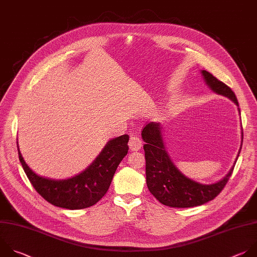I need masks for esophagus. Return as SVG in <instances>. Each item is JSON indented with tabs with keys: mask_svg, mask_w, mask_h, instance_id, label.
I'll return each mask as SVG.
<instances>
[{
	"mask_svg": "<svg viewBox=\"0 0 257 257\" xmlns=\"http://www.w3.org/2000/svg\"><path fill=\"white\" fill-rule=\"evenodd\" d=\"M142 146V141L140 140L139 137L135 136V135H132L130 137V140H129V148L130 150L132 151H138Z\"/></svg>",
	"mask_w": 257,
	"mask_h": 257,
	"instance_id": "esophagus-1",
	"label": "esophagus"
}]
</instances>
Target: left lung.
I'll list each match as a JSON object with an SVG mask.
<instances>
[{
  "label": "left lung",
  "mask_w": 257,
  "mask_h": 257,
  "mask_svg": "<svg viewBox=\"0 0 257 257\" xmlns=\"http://www.w3.org/2000/svg\"><path fill=\"white\" fill-rule=\"evenodd\" d=\"M201 72L210 90L228 98L239 107L234 92L228 85L207 70H201ZM238 111L240 114L239 108ZM141 136L145 142L143 149L146 160V184L148 190L162 205L173 208L196 207L215 199L224 189L233 173L243 142V132H241V146L229 173L215 184L204 185L187 178L170 159L163 142L160 123H147L142 130Z\"/></svg>",
  "instance_id": "1"
}]
</instances>
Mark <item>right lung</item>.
<instances>
[{
    "mask_svg": "<svg viewBox=\"0 0 257 257\" xmlns=\"http://www.w3.org/2000/svg\"><path fill=\"white\" fill-rule=\"evenodd\" d=\"M129 136L107 142L96 159L80 174L65 180H54L37 175L25 162L17 142L19 159L24 172L37 193L53 206L68 210L89 208L107 193L116 169L128 153Z\"/></svg>",
    "mask_w": 257,
    "mask_h": 257,
    "instance_id": "1",
    "label": "right lung"
}]
</instances>
